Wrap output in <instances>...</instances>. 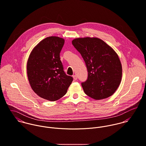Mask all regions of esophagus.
I'll use <instances>...</instances> for the list:
<instances>
[{
  "label": "esophagus",
  "mask_w": 146,
  "mask_h": 146,
  "mask_svg": "<svg viewBox=\"0 0 146 146\" xmlns=\"http://www.w3.org/2000/svg\"><path fill=\"white\" fill-rule=\"evenodd\" d=\"M73 79H74V80H77V76L76 75H74V76H73Z\"/></svg>",
  "instance_id": "esophagus-1"
}]
</instances>
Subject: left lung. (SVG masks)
Returning <instances> with one entry per match:
<instances>
[{
    "label": "left lung",
    "instance_id": "left-lung-1",
    "mask_svg": "<svg viewBox=\"0 0 146 146\" xmlns=\"http://www.w3.org/2000/svg\"><path fill=\"white\" fill-rule=\"evenodd\" d=\"M72 44L84 58L88 71V80L82 83L85 93L95 100L112 95L122 78V68L115 51L96 37L77 38Z\"/></svg>",
    "mask_w": 146,
    "mask_h": 146
}]
</instances>
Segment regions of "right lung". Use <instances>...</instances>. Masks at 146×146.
I'll list each match as a JSON object with an SVG mask.
<instances>
[{
    "instance_id": "right-lung-1",
    "label": "right lung",
    "mask_w": 146,
    "mask_h": 146,
    "mask_svg": "<svg viewBox=\"0 0 146 146\" xmlns=\"http://www.w3.org/2000/svg\"><path fill=\"white\" fill-rule=\"evenodd\" d=\"M64 42L63 38L56 36L44 38L32 50L27 62V76L32 90L51 102L65 95L73 81L63 70L60 58Z\"/></svg>"
}]
</instances>
